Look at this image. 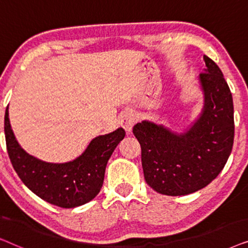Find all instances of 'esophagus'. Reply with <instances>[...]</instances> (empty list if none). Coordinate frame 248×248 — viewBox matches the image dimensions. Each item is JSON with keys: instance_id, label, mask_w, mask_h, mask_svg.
Here are the masks:
<instances>
[{"instance_id": "obj_1", "label": "esophagus", "mask_w": 248, "mask_h": 248, "mask_svg": "<svg viewBox=\"0 0 248 248\" xmlns=\"http://www.w3.org/2000/svg\"><path fill=\"white\" fill-rule=\"evenodd\" d=\"M135 123H137V116H135L133 110H126L123 115H122L121 124L127 133H131L132 127H133V125Z\"/></svg>"}]
</instances>
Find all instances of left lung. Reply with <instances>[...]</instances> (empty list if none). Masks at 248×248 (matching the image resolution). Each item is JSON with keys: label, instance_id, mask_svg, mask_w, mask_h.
Masks as SVG:
<instances>
[{"label": "left lung", "instance_id": "1", "mask_svg": "<svg viewBox=\"0 0 248 248\" xmlns=\"http://www.w3.org/2000/svg\"><path fill=\"white\" fill-rule=\"evenodd\" d=\"M199 80L204 93L200 117L184 133L149 121L133 134L141 145L144 179L164 195H187L209 185L228 160L233 144L232 96L219 66L206 55Z\"/></svg>", "mask_w": 248, "mask_h": 248}]
</instances>
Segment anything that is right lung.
Listing matches in <instances>:
<instances>
[{
  "mask_svg": "<svg viewBox=\"0 0 248 248\" xmlns=\"http://www.w3.org/2000/svg\"><path fill=\"white\" fill-rule=\"evenodd\" d=\"M4 132L9 158L23 184L44 201L67 209L86 204L100 192L108 159L125 137V131L120 127L94 138L73 161L50 164L32 157L20 147L10 125L8 107Z\"/></svg>",
  "mask_w": 248,
  "mask_h": 248,
  "instance_id": "obj_1",
  "label": "right lung"
}]
</instances>
